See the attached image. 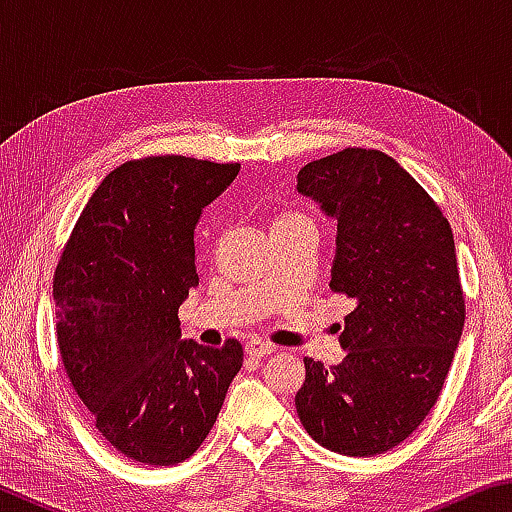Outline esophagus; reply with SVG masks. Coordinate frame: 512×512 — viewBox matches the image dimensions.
I'll return each mask as SVG.
<instances>
[{
	"label": "esophagus",
	"mask_w": 512,
	"mask_h": 512,
	"mask_svg": "<svg viewBox=\"0 0 512 512\" xmlns=\"http://www.w3.org/2000/svg\"><path fill=\"white\" fill-rule=\"evenodd\" d=\"M273 352H275V345L266 343L262 339H250L246 343V354H250V357L262 359V357H268V354H273Z\"/></svg>",
	"instance_id": "obj_1"
}]
</instances>
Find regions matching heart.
<instances>
[{
    "label": "heart",
    "instance_id": "heart-1",
    "mask_svg": "<svg viewBox=\"0 0 512 512\" xmlns=\"http://www.w3.org/2000/svg\"><path fill=\"white\" fill-rule=\"evenodd\" d=\"M293 225H311V228H314V221H311L309 216L302 212H287V214L277 216L273 228H293Z\"/></svg>",
    "mask_w": 512,
    "mask_h": 512
}]
</instances>
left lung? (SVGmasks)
<instances>
[{
    "label": "left lung",
    "mask_w": 512,
    "mask_h": 512,
    "mask_svg": "<svg viewBox=\"0 0 512 512\" xmlns=\"http://www.w3.org/2000/svg\"><path fill=\"white\" fill-rule=\"evenodd\" d=\"M298 194L336 221L329 287L352 298L345 359H305L302 427L343 456H375L420 427L443 391L465 323L454 235L400 162L345 149L305 164Z\"/></svg>",
    "instance_id": "obj_1"
}]
</instances>
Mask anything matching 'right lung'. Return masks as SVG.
<instances>
[{"mask_svg":"<svg viewBox=\"0 0 512 512\" xmlns=\"http://www.w3.org/2000/svg\"><path fill=\"white\" fill-rule=\"evenodd\" d=\"M239 164L160 155L110 171L74 225L54 275L67 377L108 443L144 465H176L210 433L244 350L180 334L198 287L194 230Z\"/></svg>","mask_w":512,"mask_h":512,"instance_id":"right-lung-1","label":"right lung"}]
</instances>
